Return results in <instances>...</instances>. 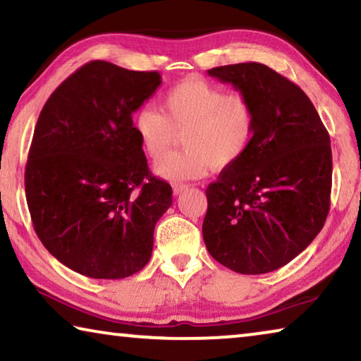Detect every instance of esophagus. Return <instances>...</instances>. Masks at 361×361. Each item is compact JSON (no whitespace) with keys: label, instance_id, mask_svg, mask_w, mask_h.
Returning a JSON list of instances; mask_svg holds the SVG:
<instances>
[{"label":"esophagus","instance_id":"1","mask_svg":"<svg viewBox=\"0 0 361 361\" xmlns=\"http://www.w3.org/2000/svg\"><path fill=\"white\" fill-rule=\"evenodd\" d=\"M186 189H188V185H183V183H175V185H173V194L178 195L183 191H186Z\"/></svg>","mask_w":361,"mask_h":361}]
</instances>
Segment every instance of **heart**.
Wrapping results in <instances>:
<instances>
[{"label":"heart","mask_w":361,"mask_h":361,"mask_svg":"<svg viewBox=\"0 0 361 361\" xmlns=\"http://www.w3.org/2000/svg\"><path fill=\"white\" fill-rule=\"evenodd\" d=\"M162 111L152 106L133 114V132L146 156L162 157L183 133V151L156 164V173L169 181L194 180L213 167L229 169L240 161L253 142L256 111L242 92L202 78H186L164 94Z\"/></svg>","instance_id":"1"}]
</instances>
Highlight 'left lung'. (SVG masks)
I'll list each match as a JSON object with an SVG mask.
<instances>
[{
	"label": "left lung",
	"mask_w": 361,
	"mask_h": 361,
	"mask_svg": "<svg viewBox=\"0 0 361 361\" xmlns=\"http://www.w3.org/2000/svg\"><path fill=\"white\" fill-rule=\"evenodd\" d=\"M209 75L252 100L256 129L245 156L207 188L205 247L234 272H272L325 224L333 175L328 130L302 89L266 65L216 66Z\"/></svg>",
	"instance_id": "left-lung-1"
}]
</instances>
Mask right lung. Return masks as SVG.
Here are the masks:
<instances>
[{
	"label": "right lung",
	"instance_id": "obj_1",
	"mask_svg": "<svg viewBox=\"0 0 361 361\" xmlns=\"http://www.w3.org/2000/svg\"><path fill=\"white\" fill-rule=\"evenodd\" d=\"M162 82L94 60L54 90L36 122L25 195L36 235L71 271L126 279L148 264L172 188L152 176L132 113Z\"/></svg>",
	"mask_w": 361,
	"mask_h": 361
}]
</instances>
